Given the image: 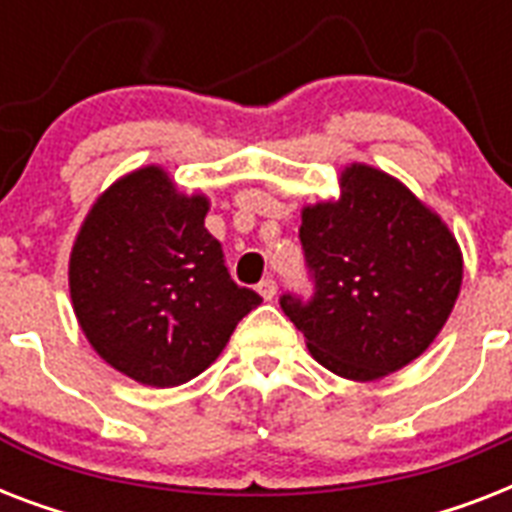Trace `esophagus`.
Segmentation results:
<instances>
[{
  "label": "esophagus",
  "instance_id": "esophagus-1",
  "mask_svg": "<svg viewBox=\"0 0 512 512\" xmlns=\"http://www.w3.org/2000/svg\"><path fill=\"white\" fill-rule=\"evenodd\" d=\"M257 292H260V297H263V300H273V297H276V281L263 279L260 284H257Z\"/></svg>",
  "mask_w": 512,
  "mask_h": 512
}]
</instances>
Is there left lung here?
I'll use <instances>...</instances> for the list:
<instances>
[{
    "mask_svg": "<svg viewBox=\"0 0 512 512\" xmlns=\"http://www.w3.org/2000/svg\"><path fill=\"white\" fill-rule=\"evenodd\" d=\"M300 244L311 295L284 292L287 313L321 366L377 380L436 340L460 295L457 241L385 172L353 164L342 199L303 209Z\"/></svg>",
    "mask_w": 512,
    "mask_h": 512,
    "instance_id": "left-lung-1",
    "label": "left lung"
}]
</instances>
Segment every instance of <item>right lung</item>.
I'll list each match as a JSON object with an SVG mask.
<instances>
[{
    "label": "right lung",
    "mask_w": 512,
    "mask_h": 512,
    "mask_svg": "<svg viewBox=\"0 0 512 512\" xmlns=\"http://www.w3.org/2000/svg\"><path fill=\"white\" fill-rule=\"evenodd\" d=\"M207 209L204 196H180L159 167H146L100 196L71 252L82 332L143 385L193 380L263 303L231 279L223 244L204 228Z\"/></svg>",
    "instance_id": "obj_1"
}]
</instances>
